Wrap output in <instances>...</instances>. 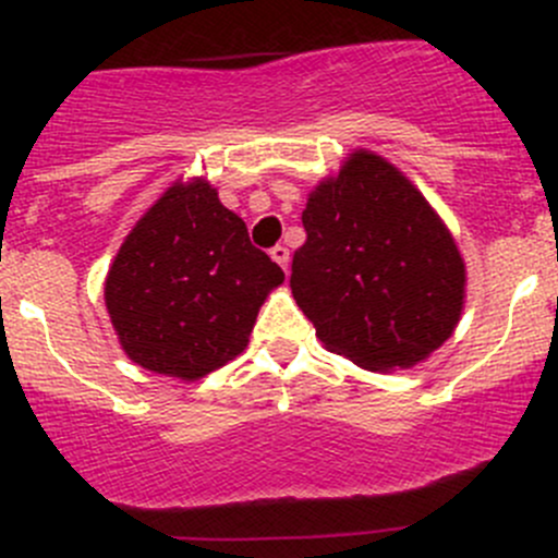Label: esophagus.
I'll return each mask as SVG.
<instances>
[{
	"label": "esophagus",
	"instance_id": "esophagus-1",
	"mask_svg": "<svg viewBox=\"0 0 558 558\" xmlns=\"http://www.w3.org/2000/svg\"><path fill=\"white\" fill-rule=\"evenodd\" d=\"M269 256H272L275 262L280 264V267L289 269V247H286V245H275L272 251H269Z\"/></svg>",
	"mask_w": 558,
	"mask_h": 558
}]
</instances>
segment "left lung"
I'll return each instance as SVG.
<instances>
[{
  "instance_id": "obj_1",
  "label": "left lung",
  "mask_w": 558,
  "mask_h": 558,
  "mask_svg": "<svg viewBox=\"0 0 558 558\" xmlns=\"http://www.w3.org/2000/svg\"><path fill=\"white\" fill-rule=\"evenodd\" d=\"M291 294L337 356L373 373L424 362L453 335L466 269L442 218L391 161L353 150L302 213Z\"/></svg>"
}]
</instances>
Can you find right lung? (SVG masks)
Here are the masks:
<instances>
[{"mask_svg":"<svg viewBox=\"0 0 558 558\" xmlns=\"http://www.w3.org/2000/svg\"><path fill=\"white\" fill-rule=\"evenodd\" d=\"M283 269L207 180H178L134 223L105 278L118 342L140 367L199 380L245 351Z\"/></svg>","mask_w":558,"mask_h":558,"instance_id":"right-lung-1","label":"right lung"}]
</instances>
